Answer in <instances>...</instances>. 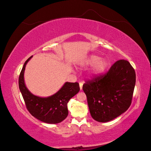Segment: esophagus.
<instances>
[{
	"label": "esophagus",
	"mask_w": 151,
	"mask_h": 151,
	"mask_svg": "<svg viewBox=\"0 0 151 151\" xmlns=\"http://www.w3.org/2000/svg\"><path fill=\"white\" fill-rule=\"evenodd\" d=\"M83 84H84V82H80V83H79V86H80V89L81 90L83 89Z\"/></svg>",
	"instance_id": "esophagus-1"
}]
</instances>
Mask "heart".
I'll return each mask as SVG.
<instances>
[{"label": "heart", "instance_id": "b5f03b06", "mask_svg": "<svg viewBox=\"0 0 151 151\" xmlns=\"http://www.w3.org/2000/svg\"><path fill=\"white\" fill-rule=\"evenodd\" d=\"M99 56L96 55H90L85 60V64L88 65H94L91 70V73L94 75H99L106 70L108 65V62L104 59L100 60Z\"/></svg>", "mask_w": 151, "mask_h": 151}]
</instances>
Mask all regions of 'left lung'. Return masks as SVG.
<instances>
[{
	"instance_id": "1",
	"label": "left lung",
	"mask_w": 151,
	"mask_h": 151,
	"mask_svg": "<svg viewBox=\"0 0 151 151\" xmlns=\"http://www.w3.org/2000/svg\"><path fill=\"white\" fill-rule=\"evenodd\" d=\"M135 72L127 60L116 61L105 74L85 81V93L91 115L99 122H107L125 112L132 103Z\"/></svg>"
}]
</instances>
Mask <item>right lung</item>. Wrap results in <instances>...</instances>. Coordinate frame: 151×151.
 Listing matches in <instances>:
<instances>
[{
    "label": "right lung",
    "mask_w": 151,
    "mask_h": 151,
    "mask_svg": "<svg viewBox=\"0 0 151 151\" xmlns=\"http://www.w3.org/2000/svg\"><path fill=\"white\" fill-rule=\"evenodd\" d=\"M32 57L27 60L19 77V87L23 97L27 109L32 116L45 123H60L68 115L67 103L70 99L80 90L78 83H65L57 93L48 98H40L31 94L25 86L24 72L26 63Z\"/></svg>",
    "instance_id": "right-lung-1"
}]
</instances>
